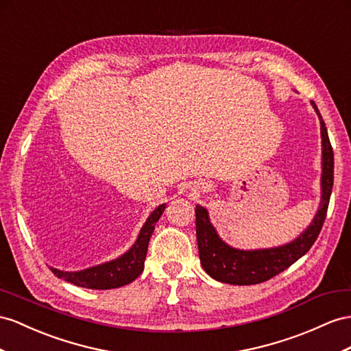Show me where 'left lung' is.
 Returning a JSON list of instances; mask_svg holds the SVG:
<instances>
[{"instance_id": "1", "label": "left lung", "mask_w": 351, "mask_h": 351, "mask_svg": "<svg viewBox=\"0 0 351 351\" xmlns=\"http://www.w3.org/2000/svg\"><path fill=\"white\" fill-rule=\"evenodd\" d=\"M320 120L322 134V199L316 217L293 241L278 247L241 250L228 246L210 223L209 213L203 206H195V232L200 263L212 278L228 285H256L285 271L314 245L326 218L329 199L334 185V151L330 147L325 121L311 101Z\"/></svg>"}]
</instances>
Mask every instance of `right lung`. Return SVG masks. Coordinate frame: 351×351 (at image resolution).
Segmentation results:
<instances>
[{
    "instance_id": "add662e5",
    "label": "right lung",
    "mask_w": 351,
    "mask_h": 351,
    "mask_svg": "<svg viewBox=\"0 0 351 351\" xmlns=\"http://www.w3.org/2000/svg\"><path fill=\"white\" fill-rule=\"evenodd\" d=\"M165 209L166 204H160L158 208L152 210L141 228L134 245L120 258L82 269V271H62V269L53 267H50V269L53 274L59 278H64L65 282L80 287H87V289H115V287L132 283L143 271L149 237Z\"/></svg>"
}]
</instances>
